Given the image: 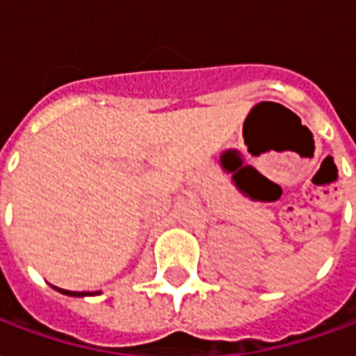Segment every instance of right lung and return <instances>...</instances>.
Segmentation results:
<instances>
[{
	"label": "right lung",
	"mask_w": 356,
	"mask_h": 356,
	"mask_svg": "<svg viewBox=\"0 0 356 356\" xmlns=\"http://www.w3.org/2000/svg\"><path fill=\"white\" fill-rule=\"evenodd\" d=\"M62 294H67V296H86V294H90V292H71V291H64V289H56ZM92 294H97V292H92Z\"/></svg>",
	"instance_id": "add662e5"
}]
</instances>
